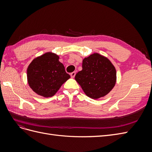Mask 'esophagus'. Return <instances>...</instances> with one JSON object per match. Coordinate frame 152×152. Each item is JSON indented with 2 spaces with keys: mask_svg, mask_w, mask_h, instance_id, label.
Listing matches in <instances>:
<instances>
[{
  "mask_svg": "<svg viewBox=\"0 0 152 152\" xmlns=\"http://www.w3.org/2000/svg\"><path fill=\"white\" fill-rule=\"evenodd\" d=\"M75 74H76V73H75V72H73L71 73H70V75H71V77H72V78H74V77H75Z\"/></svg>",
  "mask_w": 152,
  "mask_h": 152,
  "instance_id": "obj_1",
  "label": "esophagus"
}]
</instances>
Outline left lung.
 <instances>
[{
	"mask_svg": "<svg viewBox=\"0 0 152 152\" xmlns=\"http://www.w3.org/2000/svg\"><path fill=\"white\" fill-rule=\"evenodd\" d=\"M84 93L97 99L107 95L116 84L117 72L112 62L103 55L94 53L82 61V70L75 77Z\"/></svg>",
	"mask_w": 152,
	"mask_h": 152,
	"instance_id": "8db88e82",
	"label": "left lung"
}]
</instances>
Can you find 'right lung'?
Listing matches in <instances>:
<instances>
[{
    "instance_id": "1",
    "label": "right lung",
    "mask_w": 152,
    "mask_h": 152,
    "mask_svg": "<svg viewBox=\"0 0 152 152\" xmlns=\"http://www.w3.org/2000/svg\"><path fill=\"white\" fill-rule=\"evenodd\" d=\"M59 56L48 52L34 58L27 68V81L36 94L44 98L52 97L70 78Z\"/></svg>"
}]
</instances>
